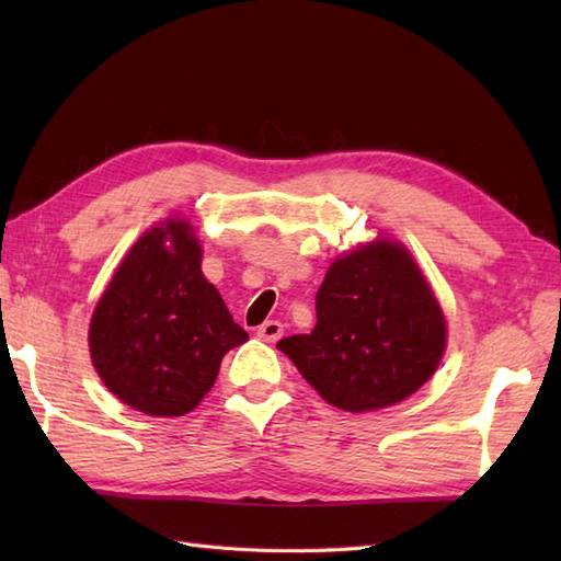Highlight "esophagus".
I'll use <instances>...</instances> for the list:
<instances>
[{"label":"esophagus","instance_id":"1","mask_svg":"<svg viewBox=\"0 0 561 561\" xmlns=\"http://www.w3.org/2000/svg\"><path fill=\"white\" fill-rule=\"evenodd\" d=\"M282 335H284V325L279 320H265V323L257 328V337L265 342H277Z\"/></svg>","mask_w":561,"mask_h":561}]
</instances>
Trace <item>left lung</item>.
<instances>
[{
    "label": "left lung",
    "instance_id": "obj_1",
    "mask_svg": "<svg viewBox=\"0 0 561 561\" xmlns=\"http://www.w3.org/2000/svg\"><path fill=\"white\" fill-rule=\"evenodd\" d=\"M318 323L277 342L323 400L347 412L390 408L420 390L446 350V320L410 250L374 241L332 262Z\"/></svg>",
    "mask_w": 561,
    "mask_h": 561
}]
</instances>
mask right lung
I'll return each instance as SVG.
<instances>
[{"instance_id":"add662e5","label":"right lung","mask_w":561,"mask_h":561,"mask_svg":"<svg viewBox=\"0 0 561 561\" xmlns=\"http://www.w3.org/2000/svg\"><path fill=\"white\" fill-rule=\"evenodd\" d=\"M193 226H153L115 270L89 328L91 359L115 398L151 416L195 410L224 354L248 340L202 274Z\"/></svg>"}]
</instances>
